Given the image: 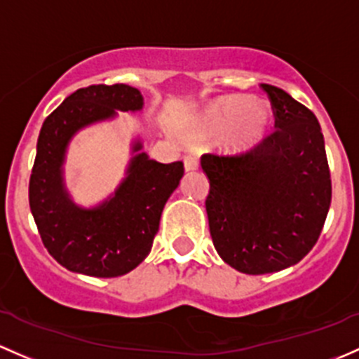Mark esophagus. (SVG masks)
<instances>
[{"label":"esophagus","instance_id":"obj_1","mask_svg":"<svg viewBox=\"0 0 359 359\" xmlns=\"http://www.w3.org/2000/svg\"><path fill=\"white\" fill-rule=\"evenodd\" d=\"M184 167H186L187 172H192V170H198L199 167V158L196 154H186L184 156Z\"/></svg>","mask_w":359,"mask_h":359}]
</instances>
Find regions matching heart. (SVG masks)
Instances as JSON below:
<instances>
[{
	"label": "heart",
	"instance_id": "b5f03b06",
	"mask_svg": "<svg viewBox=\"0 0 359 359\" xmlns=\"http://www.w3.org/2000/svg\"><path fill=\"white\" fill-rule=\"evenodd\" d=\"M237 122H239V130H237L239 142L252 146L262 141L269 115L265 108L256 107L246 97H229L211 107L206 116V123L211 129H227Z\"/></svg>",
	"mask_w": 359,
	"mask_h": 359
}]
</instances>
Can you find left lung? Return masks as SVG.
I'll return each mask as SVG.
<instances>
[{
    "label": "left lung",
    "mask_w": 359,
    "mask_h": 359,
    "mask_svg": "<svg viewBox=\"0 0 359 359\" xmlns=\"http://www.w3.org/2000/svg\"><path fill=\"white\" fill-rule=\"evenodd\" d=\"M269 96L275 130L241 153H206L210 233L220 258L248 275L296 265L318 241L332 180L325 142L311 110L284 89Z\"/></svg>",
    "instance_id": "obj_1"
}]
</instances>
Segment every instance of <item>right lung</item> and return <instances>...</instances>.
<instances>
[{"label":"right lung","instance_id":"add662e5","mask_svg":"<svg viewBox=\"0 0 359 359\" xmlns=\"http://www.w3.org/2000/svg\"><path fill=\"white\" fill-rule=\"evenodd\" d=\"M141 108V93L130 86H88L72 93L41 127L29 205L44 248L65 269L90 277H118L149 255L165 203L184 175L182 161L158 163L139 153L115 196L93 210L75 206L62 180L65 148L75 132L110 118L115 110ZM139 149L141 142L134 146Z\"/></svg>","mask_w":359,"mask_h":359}]
</instances>
